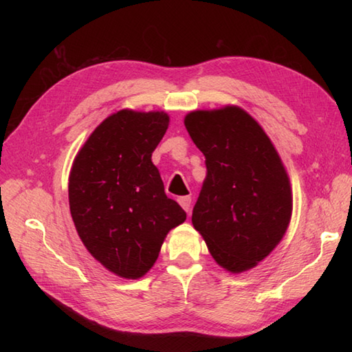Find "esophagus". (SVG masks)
I'll use <instances>...</instances> for the list:
<instances>
[{
  "mask_svg": "<svg viewBox=\"0 0 352 352\" xmlns=\"http://www.w3.org/2000/svg\"><path fill=\"white\" fill-rule=\"evenodd\" d=\"M178 203L184 208V212H190V204H192V198L190 197H182L178 198Z\"/></svg>",
  "mask_w": 352,
  "mask_h": 352,
  "instance_id": "obj_1",
  "label": "esophagus"
}]
</instances>
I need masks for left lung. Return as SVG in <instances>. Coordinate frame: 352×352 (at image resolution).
Here are the masks:
<instances>
[{
    "mask_svg": "<svg viewBox=\"0 0 352 352\" xmlns=\"http://www.w3.org/2000/svg\"><path fill=\"white\" fill-rule=\"evenodd\" d=\"M184 125L207 166L193 227L216 263L233 274L248 271L269 256L289 227L287 172L267 134L241 107L190 111Z\"/></svg>",
    "mask_w": 352,
    "mask_h": 352,
    "instance_id": "8db88e82",
    "label": "left lung"
}]
</instances>
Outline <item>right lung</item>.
I'll return each instance as SVG.
<instances>
[{
  "label": "right lung",
  "mask_w": 352,
  "mask_h": 352,
  "mask_svg": "<svg viewBox=\"0 0 352 352\" xmlns=\"http://www.w3.org/2000/svg\"><path fill=\"white\" fill-rule=\"evenodd\" d=\"M164 111L119 110L96 126L74 159L69 210L95 260L122 278L144 276L186 212L164 193L151 162L164 136Z\"/></svg>",
  "instance_id": "right-lung-1"
}]
</instances>
